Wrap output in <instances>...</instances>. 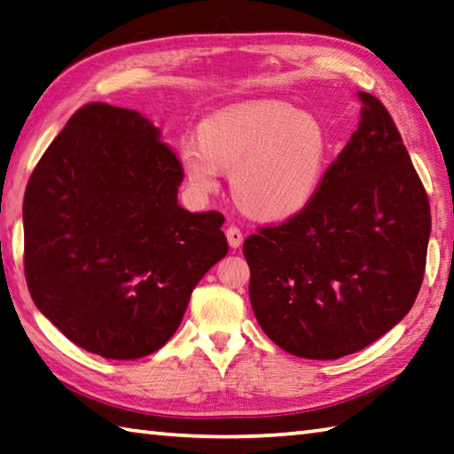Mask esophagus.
Masks as SVG:
<instances>
[{"mask_svg":"<svg viewBox=\"0 0 454 454\" xmlns=\"http://www.w3.org/2000/svg\"><path fill=\"white\" fill-rule=\"evenodd\" d=\"M225 235H227V241H229V247L231 249H239V247L243 245V231L239 229V227H235V225H229L227 229H225Z\"/></svg>","mask_w":454,"mask_h":454,"instance_id":"esophagus-1","label":"esophagus"}]
</instances>
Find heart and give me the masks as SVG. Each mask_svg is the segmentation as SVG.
Listing matches in <instances>:
<instances>
[{"label":"heart","mask_w":454,"mask_h":454,"mask_svg":"<svg viewBox=\"0 0 454 454\" xmlns=\"http://www.w3.org/2000/svg\"><path fill=\"white\" fill-rule=\"evenodd\" d=\"M328 138L314 116L286 102L254 100L209 116L200 144L185 142L179 160L201 193L219 187V169L231 174L241 209L264 221L302 211L318 192Z\"/></svg>","instance_id":"heart-1"}]
</instances>
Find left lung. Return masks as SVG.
I'll list each match as a JSON object with an SVG mask.
<instances>
[{"mask_svg": "<svg viewBox=\"0 0 454 454\" xmlns=\"http://www.w3.org/2000/svg\"><path fill=\"white\" fill-rule=\"evenodd\" d=\"M357 100L362 121L312 201L243 243L256 322L306 360L373 344L411 310L425 275L429 198L387 108Z\"/></svg>", "mask_w": 454, "mask_h": 454, "instance_id": "obj_1", "label": "left lung"}]
</instances>
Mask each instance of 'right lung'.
<instances>
[{
    "label": "right lung",
    "mask_w": 454,
    "mask_h": 454,
    "mask_svg": "<svg viewBox=\"0 0 454 454\" xmlns=\"http://www.w3.org/2000/svg\"><path fill=\"white\" fill-rule=\"evenodd\" d=\"M184 166L140 113L90 102L33 169L23 267L33 302L106 360L174 336L198 282L229 251L219 211L177 205Z\"/></svg>",
    "instance_id": "obj_1"
}]
</instances>
